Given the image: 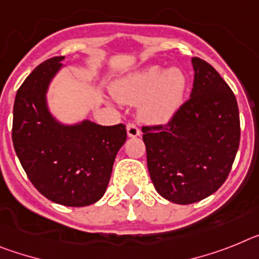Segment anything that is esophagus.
<instances>
[{
    "instance_id": "obj_1",
    "label": "esophagus",
    "mask_w": 259,
    "mask_h": 259,
    "mask_svg": "<svg viewBox=\"0 0 259 259\" xmlns=\"http://www.w3.org/2000/svg\"><path fill=\"white\" fill-rule=\"evenodd\" d=\"M126 132H127V136L132 137V138H136V137L141 136V130L139 127L137 126L136 123H127L126 125Z\"/></svg>"
}]
</instances>
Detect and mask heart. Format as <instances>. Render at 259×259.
I'll return each mask as SVG.
<instances>
[{
    "instance_id": "obj_1",
    "label": "heart",
    "mask_w": 259,
    "mask_h": 259,
    "mask_svg": "<svg viewBox=\"0 0 259 259\" xmlns=\"http://www.w3.org/2000/svg\"><path fill=\"white\" fill-rule=\"evenodd\" d=\"M188 79L179 67L165 70L163 66L151 65L142 70L122 76L112 87L114 98L121 103H141L139 114L152 123L169 121L185 98Z\"/></svg>"
}]
</instances>
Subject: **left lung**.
I'll list each match as a JSON object with an SVG mask.
<instances>
[{"mask_svg":"<svg viewBox=\"0 0 259 259\" xmlns=\"http://www.w3.org/2000/svg\"><path fill=\"white\" fill-rule=\"evenodd\" d=\"M194 82L167 125L143 126L147 167L156 192L190 204L215 193L228 177L240 145L232 90L210 64L192 58Z\"/></svg>","mask_w":259,"mask_h":259,"instance_id":"left-lung-1","label":"left lung"}]
</instances>
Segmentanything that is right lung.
Segmentation results:
<instances>
[{"label":"right lung","mask_w":259,"mask_h":259,"mask_svg":"<svg viewBox=\"0 0 259 259\" xmlns=\"http://www.w3.org/2000/svg\"><path fill=\"white\" fill-rule=\"evenodd\" d=\"M64 58L40 64L19 87L11 136L18 159L36 189L52 202L83 207L104 195L126 129L122 123L102 126L83 120L66 125L56 120L47 92Z\"/></svg>","instance_id":"obj_1"}]
</instances>
